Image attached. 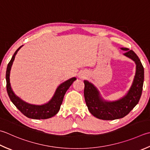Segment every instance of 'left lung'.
Instances as JSON below:
<instances>
[{
    "label": "left lung",
    "instance_id": "8db88e82",
    "mask_svg": "<svg viewBox=\"0 0 150 150\" xmlns=\"http://www.w3.org/2000/svg\"><path fill=\"white\" fill-rule=\"evenodd\" d=\"M126 52V57L135 62L136 74L133 84L127 95L120 100L108 102L103 100L96 88L88 81H84V95L86 104L90 113L97 118L113 120L124 118L139 103L142 95L144 79V67L135 52L127 48H121Z\"/></svg>",
    "mask_w": 150,
    "mask_h": 150
}]
</instances>
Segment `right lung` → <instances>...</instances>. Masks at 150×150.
<instances>
[{
	"label": "right lung",
	"instance_id": "right-lung-1",
	"mask_svg": "<svg viewBox=\"0 0 150 150\" xmlns=\"http://www.w3.org/2000/svg\"><path fill=\"white\" fill-rule=\"evenodd\" d=\"M21 47L22 46L19 47L17 49V51L15 52L7 66L6 79V89L9 98H10V100L14 104L15 106L17 108V109L27 118L36 120H44L51 118V117L56 115L59 111L66 91L68 90L69 86L77 79L73 77L61 84L57 88L52 98L49 103L45 105H34L23 101L18 97L15 95L12 89H11L10 83V73L11 67L12 66L13 62L17 51H19Z\"/></svg>",
	"mask_w": 150,
	"mask_h": 150
}]
</instances>
